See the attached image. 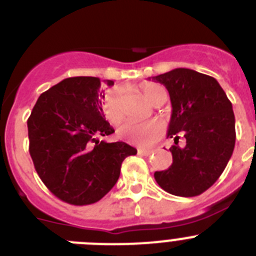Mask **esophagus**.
<instances>
[{
  "label": "esophagus",
  "instance_id": "1",
  "mask_svg": "<svg viewBox=\"0 0 256 256\" xmlns=\"http://www.w3.org/2000/svg\"><path fill=\"white\" fill-rule=\"evenodd\" d=\"M151 152H152V150H150V148H138V154L142 156H148Z\"/></svg>",
  "mask_w": 256,
  "mask_h": 256
}]
</instances>
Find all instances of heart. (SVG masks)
I'll use <instances>...</instances> for the list:
<instances>
[{
    "instance_id": "b5f03b06",
    "label": "heart",
    "mask_w": 256,
    "mask_h": 256,
    "mask_svg": "<svg viewBox=\"0 0 256 256\" xmlns=\"http://www.w3.org/2000/svg\"><path fill=\"white\" fill-rule=\"evenodd\" d=\"M142 96L154 106H162L166 101V91L162 86L154 82H144L140 84ZM102 112L106 120L112 126H118L123 120L124 110L122 104V91L114 88L106 94L102 102ZM164 123L160 119H150L146 122H130L122 126L118 136L130 144L148 146L154 144L162 136Z\"/></svg>"
}]
</instances>
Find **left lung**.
<instances>
[{"label": "left lung", "instance_id": "1", "mask_svg": "<svg viewBox=\"0 0 256 256\" xmlns=\"http://www.w3.org/2000/svg\"><path fill=\"white\" fill-rule=\"evenodd\" d=\"M168 90L172 118L166 137L173 162L154 177L172 195L192 198L216 182L227 166L236 141L232 104L216 79L178 68L152 76ZM180 136L185 144H178Z\"/></svg>", "mask_w": 256, "mask_h": 256}]
</instances>
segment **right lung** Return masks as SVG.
I'll use <instances>...</instances> for the list:
<instances>
[{
    "instance_id": "add662e5",
    "label": "right lung",
    "mask_w": 256,
    "mask_h": 256,
    "mask_svg": "<svg viewBox=\"0 0 256 256\" xmlns=\"http://www.w3.org/2000/svg\"><path fill=\"white\" fill-rule=\"evenodd\" d=\"M104 98L100 79L72 76L40 94L28 119L36 170L68 204L82 206L101 200L116 183L123 160L137 154L126 142L98 140L114 133L104 116Z\"/></svg>"
}]
</instances>
